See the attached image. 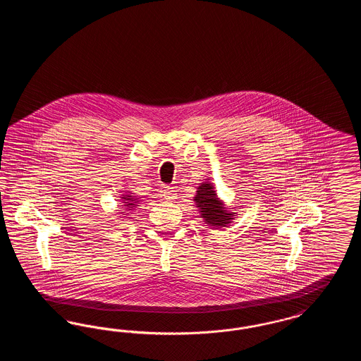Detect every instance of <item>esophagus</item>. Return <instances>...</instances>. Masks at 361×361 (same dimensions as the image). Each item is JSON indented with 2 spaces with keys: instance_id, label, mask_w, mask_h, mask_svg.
Masks as SVG:
<instances>
[{
  "instance_id": "esophagus-1",
  "label": "esophagus",
  "mask_w": 361,
  "mask_h": 361,
  "mask_svg": "<svg viewBox=\"0 0 361 361\" xmlns=\"http://www.w3.org/2000/svg\"><path fill=\"white\" fill-rule=\"evenodd\" d=\"M176 196H177L176 189L173 188V187H169V185H165V187H164V197H165V199L173 200V199H176Z\"/></svg>"
}]
</instances>
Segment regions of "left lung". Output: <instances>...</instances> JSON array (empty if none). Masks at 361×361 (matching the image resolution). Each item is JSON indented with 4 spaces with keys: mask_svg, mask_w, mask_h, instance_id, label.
<instances>
[{
    "mask_svg": "<svg viewBox=\"0 0 361 361\" xmlns=\"http://www.w3.org/2000/svg\"><path fill=\"white\" fill-rule=\"evenodd\" d=\"M197 207H200L202 216L207 224L215 227H226L230 224L231 214L224 211L222 202L218 200L216 193L211 184H203L197 188V195L195 197Z\"/></svg>",
    "mask_w": 361,
    "mask_h": 361,
    "instance_id": "obj_1",
    "label": "left lung"
}]
</instances>
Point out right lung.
<instances>
[{
    "instance_id": "add662e5",
    "label": "right lung",
    "mask_w": 361,
    "mask_h": 361,
    "mask_svg": "<svg viewBox=\"0 0 361 361\" xmlns=\"http://www.w3.org/2000/svg\"><path fill=\"white\" fill-rule=\"evenodd\" d=\"M124 199H126V197H124ZM130 202H131V200H130ZM130 202H127V206L126 207H128V208H133V207L131 206L135 207V204H134V203H130Z\"/></svg>"
}]
</instances>
